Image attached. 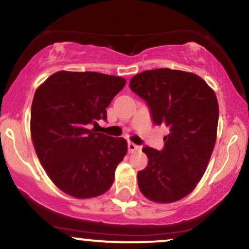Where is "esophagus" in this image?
<instances>
[{"instance_id":"obj_1","label":"esophagus","mask_w":249,"mask_h":249,"mask_svg":"<svg viewBox=\"0 0 249 249\" xmlns=\"http://www.w3.org/2000/svg\"><path fill=\"white\" fill-rule=\"evenodd\" d=\"M127 148H128V152H137V151L141 150V146L137 144H134V142H130L127 144Z\"/></svg>"}]
</instances>
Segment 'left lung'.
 Segmentation results:
<instances>
[{
	"label": "left lung",
	"mask_w": 249,
	"mask_h": 249,
	"mask_svg": "<svg viewBox=\"0 0 249 249\" xmlns=\"http://www.w3.org/2000/svg\"><path fill=\"white\" fill-rule=\"evenodd\" d=\"M130 89L146 103L154 124L170 131L161 151L142 147L148 161L137 176L139 190L156 202L182 199L204 176L215 145V93L199 76L172 69L142 71Z\"/></svg>",
	"instance_id": "1"
}]
</instances>
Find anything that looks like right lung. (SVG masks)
Segmentation results:
<instances>
[{
	"label": "right lung",
	"instance_id": "add662e5",
	"mask_svg": "<svg viewBox=\"0 0 249 249\" xmlns=\"http://www.w3.org/2000/svg\"><path fill=\"white\" fill-rule=\"evenodd\" d=\"M126 84L122 77L58 71L36 90L31 105L34 146L49 178L63 192L88 199L107 192L127 142L95 131Z\"/></svg>",
	"mask_w": 249,
	"mask_h": 249
}]
</instances>
